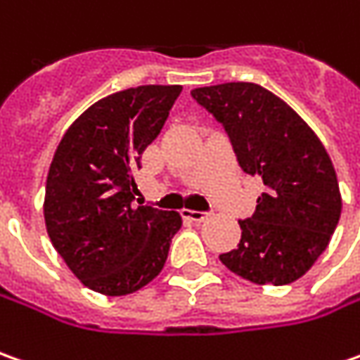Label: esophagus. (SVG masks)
<instances>
[{
    "label": "esophagus",
    "mask_w": 360,
    "mask_h": 360,
    "mask_svg": "<svg viewBox=\"0 0 360 360\" xmlns=\"http://www.w3.org/2000/svg\"><path fill=\"white\" fill-rule=\"evenodd\" d=\"M183 217L199 223V221H205V219L209 217V213H205V211H195V209H183Z\"/></svg>",
    "instance_id": "esophagus-1"
}]
</instances>
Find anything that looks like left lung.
<instances>
[{
	"instance_id": "left-lung-1",
	"label": "left lung",
	"mask_w": 360,
	"mask_h": 360,
	"mask_svg": "<svg viewBox=\"0 0 360 360\" xmlns=\"http://www.w3.org/2000/svg\"><path fill=\"white\" fill-rule=\"evenodd\" d=\"M191 97L223 125L245 173L265 191L253 217L241 219L237 249L221 263L257 285H289L315 265L341 217L330 157L313 129L277 95L257 83H221Z\"/></svg>"
}]
</instances>
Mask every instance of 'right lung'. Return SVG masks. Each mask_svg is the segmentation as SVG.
I'll use <instances>...</instances> for the list:
<instances>
[{"mask_svg": "<svg viewBox=\"0 0 360 360\" xmlns=\"http://www.w3.org/2000/svg\"><path fill=\"white\" fill-rule=\"evenodd\" d=\"M181 85H139L97 101L65 131L45 185L49 239L91 291L119 297L161 273L177 211L135 201V169L161 133Z\"/></svg>", "mask_w": 360, "mask_h": 360, "instance_id": "obj_1", "label": "right lung"}]
</instances>
